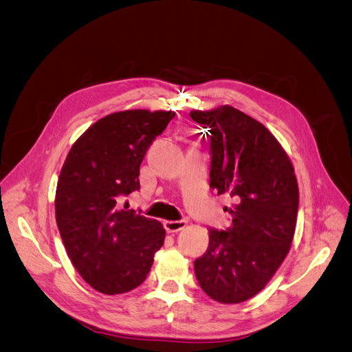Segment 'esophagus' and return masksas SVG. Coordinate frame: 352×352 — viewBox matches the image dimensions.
Masks as SVG:
<instances>
[{"label": "esophagus", "instance_id": "34e87169", "mask_svg": "<svg viewBox=\"0 0 352 352\" xmlns=\"http://www.w3.org/2000/svg\"><path fill=\"white\" fill-rule=\"evenodd\" d=\"M188 225L186 220H166L164 221V228L168 233H175V232H179L185 229Z\"/></svg>", "mask_w": 352, "mask_h": 352}]
</instances>
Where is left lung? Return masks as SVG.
<instances>
[{"instance_id": "obj_1", "label": "left lung", "mask_w": 352, "mask_h": 352, "mask_svg": "<svg viewBox=\"0 0 352 352\" xmlns=\"http://www.w3.org/2000/svg\"><path fill=\"white\" fill-rule=\"evenodd\" d=\"M190 117L208 129L210 186L233 199L230 226L208 232L195 276L214 301L243 302L264 289L291 250L298 214L294 166L267 127L232 105L192 110Z\"/></svg>"}]
</instances>
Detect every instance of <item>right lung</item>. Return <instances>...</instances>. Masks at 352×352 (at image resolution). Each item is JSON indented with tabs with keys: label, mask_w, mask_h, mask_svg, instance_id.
<instances>
[{
	"label": "right lung",
	"mask_w": 352,
	"mask_h": 352,
	"mask_svg": "<svg viewBox=\"0 0 352 352\" xmlns=\"http://www.w3.org/2000/svg\"><path fill=\"white\" fill-rule=\"evenodd\" d=\"M173 111L124 110L102 117L70 148L56 190V220L80 278L105 295L135 289L163 247L162 223L122 210L140 189V166Z\"/></svg>",
	"instance_id": "add662e5"
}]
</instances>
